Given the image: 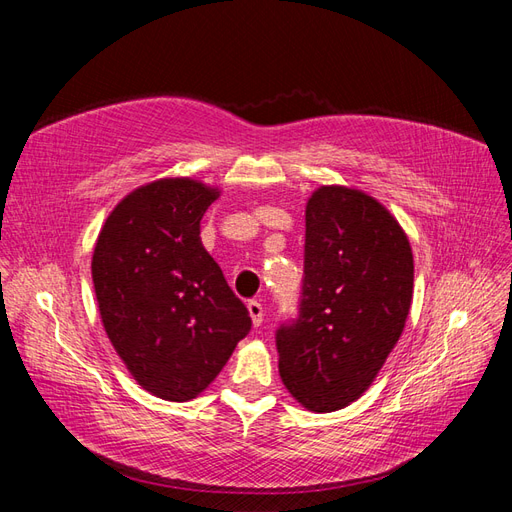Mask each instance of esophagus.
I'll use <instances>...</instances> for the list:
<instances>
[{
	"instance_id": "1",
	"label": "esophagus",
	"mask_w": 512,
	"mask_h": 512,
	"mask_svg": "<svg viewBox=\"0 0 512 512\" xmlns=\"http://www.w3.org/2000/svg\"><path fill=\"white\" fill-rule=\"evenodd\" d=\"M247 312H250V316H252V322H254V327H260L262 324V318H265V309H262V305L258 303V301H247Z\"/></svg>"
}]
</instances>
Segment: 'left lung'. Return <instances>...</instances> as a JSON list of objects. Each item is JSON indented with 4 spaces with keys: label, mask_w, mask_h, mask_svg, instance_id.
<instances>
[{
    "label": "left lung",
    "mask_w": 512,
    "mask_h": 512,
    "mask_svg": "<svg viewBox=\"0 0 512 512\" xmlns=\"http://www.w3.org/2000/svg\"><path fill=\"white\" fill-rule=\"evenodd\" d=\"M414 260L399 222L376 198L322 185L305 209L299 316L275 333L280 376L312 412L359 399L404 331Z\"/></svg>",
    "instance_id": "1"
}]
</instances>
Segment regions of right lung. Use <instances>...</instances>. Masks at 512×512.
<instances>
[{"mask_svg": "<svg viewBox=\"0 0 512 512\" xmlns=\"http://www.w3.org/2000/svg\"><path fill=\"white\" fill-rule=\"evenodd\" d=\"M218 196L188 177L143 185L108 215L91 260L108 339L134 380L168 401L203 393L252 329L200 241Z\"/></svg>", "mask_w": 512, "mask_h": 512, "instance_id": "right-lung-1", "label": "right lung"}]
</instances>
